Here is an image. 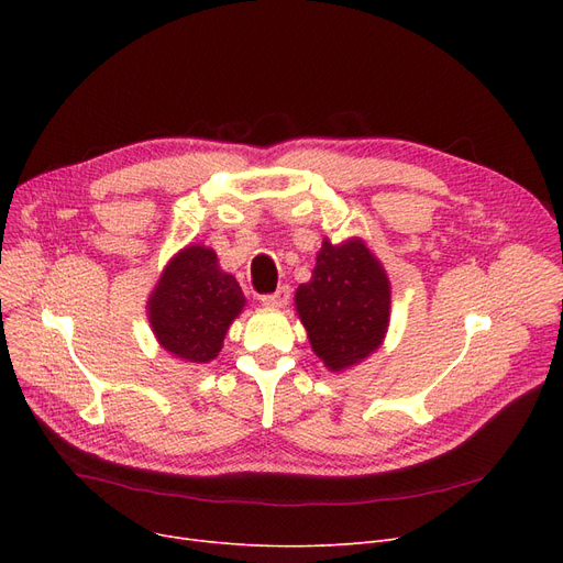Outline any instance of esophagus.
Masks as SVG:
<instances>
[{"mask_svg": "<svg viewBox=\"0 0 563 563\" xmlns=\"http://www.w3.org/2000/svg\"><path fill=\"white\" fill-rule=\"evenodd\" d=\"M289 297H291V289L287 285H283L274 294H264L260 301L264 308H285L289 303Z\"/></svg>", "mask_w": 563, "mask_h": 563, "instance_id": "1", "label": "esophagus"}]
</instances>
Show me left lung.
Listing matches in <instances>:
<instances>
[{"instance_id": "left-lung-1", "label": "left lung", "mask_w": 563, "mask_h": 563, "mask_svg": "<svg viewBox=\"0 0 563 563\" xmlns=\"http://www.w3.org/2000/svg\"><path fill=\"white\" fill-rule=\"evenodd\" d=\"M390 303V278L361 236L340 244L323 236L312 278L294 294L314 356L335 374L363 363L383 344Z\"/></svg>"}]
</instances>
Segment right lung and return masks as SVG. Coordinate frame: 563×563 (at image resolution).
<instances>
[{
  "mask_svg": "<svg viewBox=\"0 0 563 563\" xmlns=\"http://www.w3.org/2000/svg\"><path fill=\"white\" fill-rule=\"evenodd\" d=\"M244 306V291L221 269L217 251L189 244L166 262L145 310L159 346L177 361L198 365L219 356Z\"/></svg>",
  "mask_w": 563,
  "mask_h": 563,
  "instance_id": "1",
  "label": "right lung"
}]
</instances>
